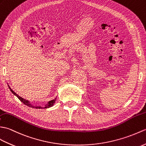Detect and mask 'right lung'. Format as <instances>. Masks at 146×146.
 Masks as SVG:
<instances>
[{
	"label": "right lung",
	"mask_w": 146,
	"mask_h": 146,
	"mask_svg": "<svg viewBox=\"0 0 146 146\" xmlns=\"http://www.w3.org/2000/svg\"><path fill=\"white\" fill-rule=\"evenodd\" d=\"M9 88L10 90H11V91L12 92L13 94L15 95V96H17V98H18L19 100H20L22 102H23L25 105H26V106H29V107H30V108H36V109H42V108H44V109H46V108H50V107L54 106V103H55V102H56V99H57V98H55L54 99L50 100V101H49V102H48L45 105L44 107L34 106H33V105H32L30 103V102L29 101V100H25V99H23V98H22L21 97H20L19 95H17V94H16L14 91H13V90L11 88V87H10L9 86Z\"/></svg>",
	"instance_id": "obj_1"
}]
</instances>
